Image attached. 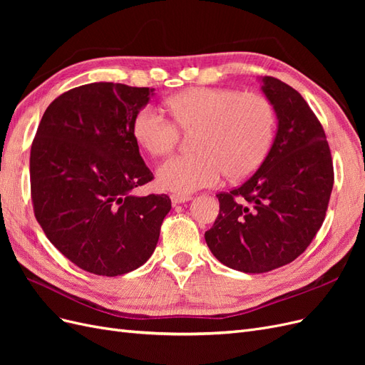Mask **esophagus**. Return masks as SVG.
I'll list each match as a JSON object with an SVG mask.
<instances>
[{
	"label": "esophagus",
	"instance_id": "1",
	"mask_svg": "<svg viewBox=\"0 0 365 365\" xmlns=\"http://www.w3.org/2000/svg\"><path fill=\"white\" fill-rule=\"evenodd\" d=\"M170 200H172V204L176 205V204L189 202L192 200V196L190 195H182V193H173V195H170Z\"/></svg>",
	"mask_w": 365,
	"mask_h": 365
}]
</instances>
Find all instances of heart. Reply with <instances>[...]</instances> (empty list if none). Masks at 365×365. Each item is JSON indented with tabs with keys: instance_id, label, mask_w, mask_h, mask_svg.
Masks as SVG:
<instances>
[{
	"instance_id": "obj_1",
	"label": "heart",
	"mask_w": 365,
	"mask_h": 365,
	"mask_svg": "<svg viewBox=\"0 0 365 365\" xmlns=\"http://www.w3.org/2000/svg\"><path fill=\"white\" fill-rule=\"evenodd\" d=\"M173 117L165 118L152 105L140 108L132 132L138 145L153 157L169 155L181 129L200 126L195 153L163 163L158 182L165 190L190 193L231 180L247 178L267 158L275 128V111L267 97L231 88L197 86L169 98Z\"/></svg>"
}]
</instances>
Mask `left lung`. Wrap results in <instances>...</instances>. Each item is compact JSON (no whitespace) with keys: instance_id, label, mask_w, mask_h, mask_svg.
Returning <instances> with one entry per match:
<instances>
[{"instance_id":"left-lung-1","label":"left lung","mask_w":365,"mask_h":365,"mask_svg":"<svg viewBox=\"0 0 365 365\" xmlns=\"http://www.w3.org/2000/svg\"><path fill=\"white\" fill-rule=\"evenodd\" d=\"M277 115L267 158L250 178L216 195L219 215L205 231L213 256L240 272H268L295 260L323 225L334 187L324 129L292 86L262 77Z\"/></svg>"}]
</instances>
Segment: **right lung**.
<instances>
[{
  "instance_id": "1",
  "label": "right lung",
  "mask_w": 365,
  "mask_h": 365,
  "mask_svg": "<svg viewBox=\"0 0 365 365\" xmlns=\"http://www.w3.org/2000/svg\"><path fill=\"white\" fill-rule=\"evenodd\" d=\"M153 88L96 82L61 94L43 113L30 152L35 216L77 267L106 277L140 268L155 251L168 195L137 196L153 180L132 121Z\"/></svg>"
}]
</instances>
